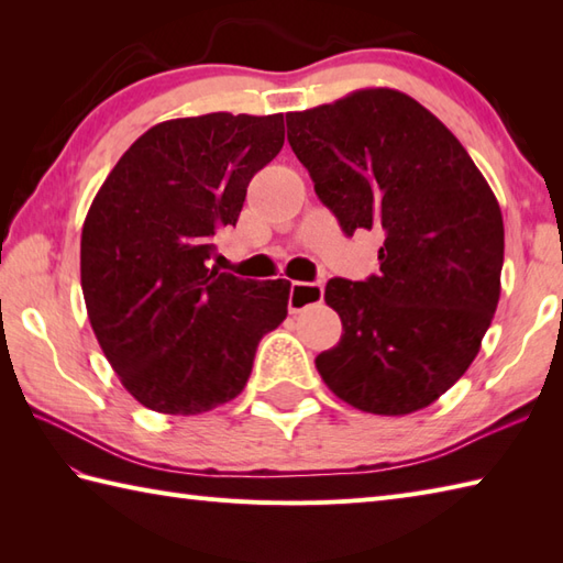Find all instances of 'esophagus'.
Returning a JSON list of instances; mask_svg holds the SVG:
<instances>
[{
	"mask_svg": "<svg viewBox=\"0 0 563 563\" xmlns=\"http://www.w3.org/2000/svg\"><path fill=\"white\" fill-rule=\"evenodd\" d=\"M321 300H324V285L321 283H292L290 285L288 307L292 314L302 312V309L312 307V305H319Z\"/></svg>",
	"mask_w": 563,
	"mask_h": 563,
	"instance_id": "esophagus-1",
	"label": "esophagus"
}]
</instances>
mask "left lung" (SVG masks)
<instances>
[{"mask_svg": "<svg viewBox=\"0 0 563 563\" xmlns=\"http://www.w3.org/2000/svg\"><path fill=\"white\" fill-rule=\"evenodd\" d=\"M285 121L341 230L385 232L377 275L327 283L343 333L317 355L319 375L365 413L421 411L466 373L498 307L494 190L462 142L397 89H357Z\"/></svg>", "mask_w": 563, "mask_h": 563, "instance_id": "1", "label": "left lung"}]
</instances>
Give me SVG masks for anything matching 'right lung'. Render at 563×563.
<instances>
[{
  "mask_svg": "<svg viewBox=\"0 0 563 563\" xmlns=\"http://www.w3.org/2000/svg\"><path fill=\"white\" fill-rule=\"evenodd\" d=\"M283 113H208L150 128L81 227V292L118 379L152 411L196 416L242 394L258 341L288 317L290 280L208 268L220 227L283 150Z\"/></svg>",
  "mask_w": 563,
  "mask_h": 563,
  "instance_id": "add662e5",
  "label": "right lung"
}]
</instances>
